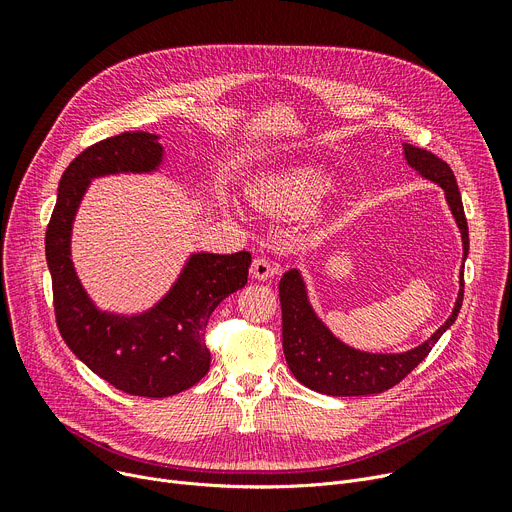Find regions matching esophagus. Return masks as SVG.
<instances>
[{"instance_id": "esophagus-1", "label": "esophagus", "mask_w": 512, "mask_h": 512, "mask_svg": "<svg viewBox=\"0 0 512 512\" xmlns=\"http://www.w3.org/2000/svg\"><path fill=\"white\" fill-rule=\"evenodd\" d=\"M274 274H276V265L272 263V259H267V257L253 259V265H251V276L253 278L267 280V278H272Z\"/></svg>"}]
</instances>
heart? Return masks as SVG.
Masks as SVG:
<instances>
[{
    "label": "heart",
    "mask_w": 512,
    "mask_h": 512,
    "mask_svg": "<svg viewBox=\"0 0 512 512\" xmlns=\"http://www.w3.org/2000/svg\"><path fill=\"white\" fill-rule=\"evenodd\" d=\"M328 188V172L303 166L263 178L251 193L253 203L274 218H299L315 207Z\"/></svg>",
    "instance_id": "1"
}]
</instances>
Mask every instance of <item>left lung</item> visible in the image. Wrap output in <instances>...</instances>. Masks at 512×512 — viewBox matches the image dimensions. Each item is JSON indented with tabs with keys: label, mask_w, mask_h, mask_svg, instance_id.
Masks as SVG:
<instances>
[{
	"label": "left lung",
	"mask_w": 512,
	"mask_h": 512,
	"mask_svg": "<svg viewBox=\"0 0 512 512\" xmlns=\"http://www.w3.org/2000/svg\"><path fill=\"white\" fill-rule=\"evenodd\" d=\"M409 166L421 172L425 178L438 182L450 205L456 224L463 236V259L469 255V226L461 201V191L456 178L444 159L436 157L432 151L402 145ZM463 276V274H461ZM465 294V278H461L459 299L452 309V315L440 330L419 344L409 353L400 355H371L336 340L330 330L315 317L305 284L297 270H290L280 280V305H282V346L284 357L303 386L328 394V396H367L380 394L402 382L407 375L429 355L440 336L454 324L461 311Z\"/></svg>",
	"instance_id": "left-lung-1"
}]
</instances>
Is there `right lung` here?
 <instances>
[{
    "label": "right lung",
    "mask_w": 512,
    "mask_h": 512,
    "mask_svg": "<svg viewBox=\"0 0 512 512\" xmlns=\"http://www.w3.org/2000/svg\"><path fill=\"white\" fill-rule=\"evenodd\" d=\"M161 147L149 132H122L78 153L64 170L58 201L45 232L53 313L70 346L101 380L147 398H164L195 386L209 371L207 321L228 294L247 284L251 253L193 255L168 297L149 313L118 317L93 307L70 259V230L89 180L116 172H151Z\"/></svg>",
    "instance_id": "obj_1"
}]
</instances>
